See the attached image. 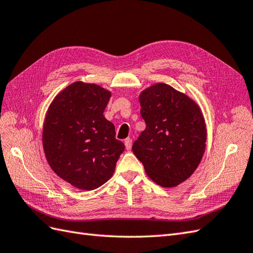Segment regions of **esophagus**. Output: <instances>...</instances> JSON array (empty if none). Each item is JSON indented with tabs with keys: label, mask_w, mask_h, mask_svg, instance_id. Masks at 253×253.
<instances>
[{
	"label": "esophagus",
	"mask_w": 253,
	"mask_h": 253,
	"mask_svg": "<svg viewBox=\"0 0 253 253\" xmlns=\"http://www.w3.org/2000/svg\"><path fill=\"white\" fill-rule=\"evenodd\" d=\"M125 147H126V150L127 151H130L131 150V145H132V140L130 139V138H127V139H125Z\"/></svg>",
	"instance_id": "34e87169"
}]
</instances>
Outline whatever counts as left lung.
Wrapping results in <instances>:
<instances>
[{
	"instance_id": "8db88e82",
	"label": "left lung",
	"mask_w": 253,
	"mask_h": 253,
	"mask_svg": "<svg viewBox=\"0 0 253 253\" xmlns=\"http://www.w3.org/2000/svg\"><path fill=\"white\" fill-rule=\"evenodd\" d=\"M146 127L132 152L153 182L172 188L189 178L206 146L202 111L190 97L166 83H156L139 96Z\"/></svg>"
}]
</instances>
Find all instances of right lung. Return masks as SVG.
Segmentation results:
<instances>
[{
    "instance_id": "obj_1",
    "label": "right lung",
    "mask_w": 253,
    "mask_h": 253,
    "mask_svg": "<svg viewBox=\"0 0 253 253\" xmlns=\"http://www.w3.org/2000/svg\"><path fill=\"white\" fill-rule=\"evenodd\" d=\"M111 92L77 81L57 94L42 127V147L51 169L81 190H94L112 177L125 145L103 111Z\"/></svg>"
}]
</instances>
